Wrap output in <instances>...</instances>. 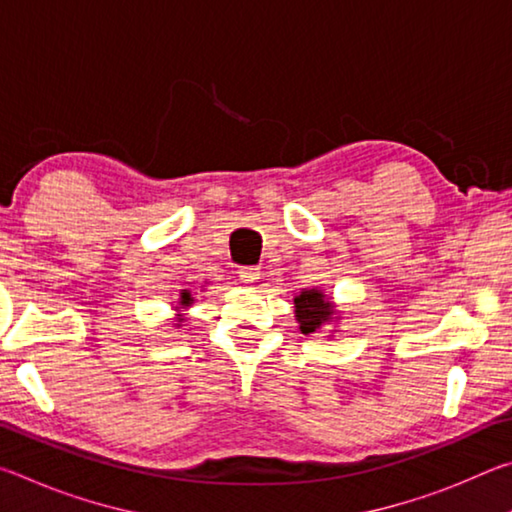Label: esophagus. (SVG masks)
<instances>
[{"label": "esophagus", "instance_id": "34e87169", "mask_svg": "<svg viewBox=\"0 0 512 512\" xmlns=\"http://www.w3.org/2000/svg\"><path fill=\"white\" fill-rule=\"evenodd\" d=\"M239 280L246 282V284H255L259 280V268L257 266L239 268Z\"/></svg>", "mask_w": 512, "mask_h": 512}]
</instances>
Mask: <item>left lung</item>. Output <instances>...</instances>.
Returning a JSON list of instances; mask_svg holds the SVG:
<instances>
[{"mask_svg":"<svg viewBox=\"0 0 512 512\" xmlns=\"http://www.w3.org/2000/svg\"><path fill=\"white\" fill-rule=\"evenodd\" d=\"M332 314L334 307L332 302L325 300V296L316 289L302 291L296 298V318L300 323L302 334H311L316 329L325 327L327 323H332Z\"/></svg>","mask_w":512,"mask_h":512,"instance_id":"1","label":"left lung"}]
</instances>
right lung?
Returning <instances> with one entry per match:
<instances>
[{
	"label": "right lung",
	"mask_w": 512,
	"mask_h": 512,
	"mask_svg": "<svg viewBox=\"0 0 512 512\" xmlns=\"http://www.w3.org/2000/svg\"><path fill=\"white\" fill-rule=\"evenodd\" d=\"M180 302H183V305L187 307L189 302H192V298H189V293H183V298H180ZM178 320H183V318H178Z\"/></svg>",
	"instance_id": "right-lung-1"
}]
</instances>
